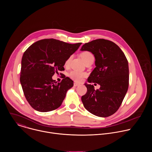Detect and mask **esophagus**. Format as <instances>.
Wrapping results in <instances>:
<instances>
[{
    "mask_svg": "<svg viewBox=\"0 0 152 152\" xmlns=\"http://www.w3.org/2000/svg\"><path fill=\"white\" fill-rule=\"evenodd\" d=\"M73 85H74V86H79L80 84H79V83H76V82H75Z\"/></svg>",
    "mask_w": 152,
    "mask_h": 152,
    "instance_id": "esophagus-1",
    "label": "esophagus"
}]
</instances>
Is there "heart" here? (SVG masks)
I'll use <instances>...</instances> for the list:
<instances>
[{"label":"heart","instance_id":"obj_1","mask_svg":"<svg viewBox=\"0 0 152 152\" xmlns=\"http://www.w3.org/2000/svg\"><path fill=\"white\" fill-rule=\"evenodd\" d=\"M80 56L82 58V59L85 61V62L88 61L92 57H94L92 53L89 51H84L80 53ZM70 60H71V57H69L66 61V62H65V65H66V66H69L70 62ZM86 73L78 72L76 70H73L70 72V73L69 74V77L76 82H80L83 79V78L86 76Z\"/></svg>","mask_w":152,"mask_h":152}]
</instances>
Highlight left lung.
<instances>
[{
  "mask_svg": "<svg viewBox=\"0 0 152 152\" xmlns=\"http://www.w3.org/2000/svg\"><path fill=\"white\" fill-rule=\"evenodd\" d=\"M82 51L91 52L95 57L96 68L88 78L90 83H97L99 90L85 83L86 93L82 96L85 109L101 117L114 114L121 106L129 87V65L121 49L114 42L97 39L85 43Z\"/></svg>",
  "mask_w": 152,
  "mask_h": 152,
  "instance_id": "obj_1",
  "label": "left lung"
}]
</instances>
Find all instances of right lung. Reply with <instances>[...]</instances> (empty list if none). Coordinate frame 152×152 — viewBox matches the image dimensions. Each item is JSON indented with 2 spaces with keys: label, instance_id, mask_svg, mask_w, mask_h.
Listing matches in <instances>:
<instances>
[{
  "label": "right lung",
  "instance_id": "right-lung-1",
  "mask_svg": "<svg viewBox=\"0 0 152 152\" xmlns=\"http://www.w3.org/2000/svg\"><path fill=\"white\" fill-rule=\"evenodd\" d=\"M81 44L44 39L34 42L24 52L20 80L24 95L34 110L45 113L61 105L67 90L73 86V81L64 76L57 83L52 76L64 70L65 62Z\"/></svg>",
  "mask_w": 152,
  "mask_h": 152
}]
</instances>
